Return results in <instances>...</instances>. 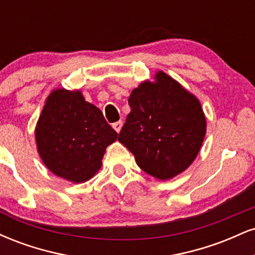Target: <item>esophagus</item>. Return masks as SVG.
I'll list each match as a JSON object with an SVG mask.
<instances>
[{"label":"esophagus","instance_id":"obj_1","mask_svg":"<svg viewBox=\"0 0 255 255\" xmlns=\"http://www.w3.org/2000/svg\"><path fill=\"white\" fill-rule=\"evenodd\" d=\"M113 128L118 131V133H120V130H121V128H122V121H118V122H115V124H113Z\"/></svg>","mask_w":255,"mask_h":255}]
</instances>
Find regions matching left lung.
<instances>
[{
	"instance_id": "8db88e82",
	"label": "left lung",
	"mask_w": 255,
	"mask_h": 255,
	"mask_svg": "<svg viewBox=\"0 0 255 255\" xmlns=\"http://www.w3.org/2000/svg\"><path fill=\"white\" fill-rule=\"evenodd\" d=\"M130 113L119 141L134 154L136 164L158 180H170L198 156L206 134L199 99L164 72L131 91Z\"/></svg>"
}]
</instances>
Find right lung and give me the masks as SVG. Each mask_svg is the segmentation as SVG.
I'll return each mask as SVG.
<instances>
[{
	"mask_svg": "<svg viewBox=\"0 0 255 255\" xmlns=\"http://www.w3.org/2000/svg\"><path fill=\"white\" fill-rule=\"evenodd\" d=\"M34 135L46 168L79 183L95 176L105 148L118 140L119 134L80 91L56 89L46 98Z\"/></svg>",
	"mask_w": 255,
	"mask_h": 255,
	"instance_id": "1",
	"label": "right lung"
}]
</instances>
